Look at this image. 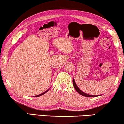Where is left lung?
<instances>
[{
	"mask_svg": "<svg viewBox=\"0 0 124 124\" xmlns=\"http://www.w3.org/2000/svg\"><path fill=\"white\" fill-rule=\"evenodd\" d=\"M73 86H74V89H75L77 91L79 94H81V95L86 96V97H96V95H92L87 94H86V93H85L84 92H83V91H81V90L79 89V87L77 86V85H76V82H75V81H74V79H73ZM99 95H97V96H99Z\"/></svg>",
	"mask_w": 124,
	"mask_h": 124,
	"instance_id": "8db88e82",
	"label": "left lung"
}]
</instances>
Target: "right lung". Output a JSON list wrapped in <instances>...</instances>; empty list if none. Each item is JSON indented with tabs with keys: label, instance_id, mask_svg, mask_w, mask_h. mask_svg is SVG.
<instances>
[{
	"label": "right lung",
	"instance_id": "1",
	"mask_svg": "<svg viewBox=\"0 0 124 124\" xmlns=\"http://www.w3.org/2000/svg\"><path fill=\"white\" fill-rule=\"evenodd\" d=\"M48 90H49V89L48 90H47V91H46L45 92H44V93H42V94H39V95H36V96H35V97H38V96H41V95H43V94H45V93H46L47 91H48Z\"/></svg>",
	"mask_w": 124,
	"mask_h": 124
}]
</instances>
